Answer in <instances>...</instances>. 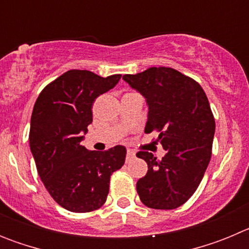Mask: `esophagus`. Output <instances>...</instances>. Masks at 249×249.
I'll return each instance as SVG.
<instances>
[{
	"label": "esophagus",
	"mask_w": 249,
	"mask_h": 249,
	"mask_svg": "<svg viewBox=\"0 0 249 249\" xmlns=\"http://www.w3.org/2000/svg\"><path fill=\"white\" fill-rule=\"evenodd\" d=\"M135 156H136V153L132 151V149H127V160H133V158H135Z\"/></svg>",
	"instance_id": "1"
}]
</instances>
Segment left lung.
<instances>
[{"label": "left lung", "instance_id": "left-lung-1", "mask_svg": "<svg viewBox=\"0 0 249 249\" xmlns=\"http://www.w3.org/2000/svg\"><path fill=\"white\" fill-rule=\"evenodd\" d=\"M123 80L146 97L144 132H160L166 149L162 160L137 153L148 164L137 182L140 199L149 208L175 210L198 188L212 156L215 122L208 98L197 81L171 67H151Z\"/></svg>", "mask_w": 249, "mask_h": 249}]
</instances>
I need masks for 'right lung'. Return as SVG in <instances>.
<instances>
[{
	"mask_svg": "<svg viewBox=\"0 0 249 249\" xmlns=\"http://www.w3.org/2000/svg\"><path fill=\"white\" fill-rule=\"evenodd\" d=\"M121 74L101 77L71 70L48 83L31 116L30 147L37 172L51 197L74 213L105 204L109 179L126 160V148L89 151L81 144L92 123V106L100 94L117 85Z\"/></svg>",
	"mask_w": 249,
	"mask_h": 249,
	"instance_id": "obj_1",
	"label": "right lung"
}]
</instances>
